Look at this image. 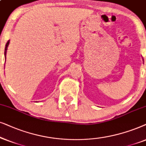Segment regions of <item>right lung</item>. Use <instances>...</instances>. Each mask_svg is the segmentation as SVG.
Instances as JSON below:
<instances>
[{
    "label": "right lung",
    "mask_w": 146,
    "mask_h": 146,
    "mask_svg": "<svg viewBox=\"0 0 146 146\" xmlns=\"http://www.w3.org/2000/svg\"><path fill=\"white\" fill-rule=\"evenodd\" d=\"M9 44V40H8L7 44L5 45V61H6V53H7V47Z\"/></svg>",
    "instance_id": "1"
}]
</instances>
